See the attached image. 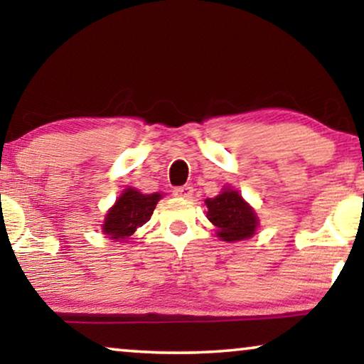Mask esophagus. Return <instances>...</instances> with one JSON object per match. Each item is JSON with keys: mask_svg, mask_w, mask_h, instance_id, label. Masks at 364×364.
I'll return each mask as SVG.
<instances>
[{"mask_svg": "<svg viewBox=\"0 0 364 364\" xmlns=\"http://www.w3.org/2000/svg\"><path fill=\"white\" fill-rule=\"evenodd\" d=\"M173 195L178 196V198H191V195H193V186L185 185V186L174 188Z\"/></svg>", "mask_w": 364, "mask_h": 364, "instance_id": "1", "label": "esophagus"}]
</instances>
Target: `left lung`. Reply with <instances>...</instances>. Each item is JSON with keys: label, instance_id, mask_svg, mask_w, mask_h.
Wrapping results in <instances>:
<instances>
[{"label": "left lung", "instance_id": "left-lung-1", "mask_svg": "<svg viewBox=\"0 0 364 364\" xmlns=\"http://www.w3.org/2000/svg\"><path fill=\"white\" fill-rule=\"evenodd\" d=\"M206 206L208 220L218 228V236L223 241H241L255 235L258 218L238 191H223L206 200Z\"/></svg>", "mask_w": 364, "mask_h": 364}]
</instances>
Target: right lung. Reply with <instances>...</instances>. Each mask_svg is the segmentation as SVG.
<instances>
[{"instance_id": "add662e5", "label": "right lung", "mask_w": 364, "mask_h": 364, "mask_svg": "<svg viewBox=\"0 0 364 364\" xmlns=\"http://www.w3.org/2000/svg\"><path fill=\"white\" fill-rule=\"evenodd\" d=\"M159 198V193L141 195L133 188H128L106 215L103 231L113 240H128L136 228L149 221Z\"/></svg>"}]
</instances>
